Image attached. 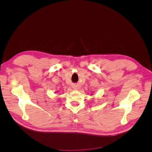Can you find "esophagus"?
<instances>
[{
	"label": "esophagus",
	"instance_id": "esophagus-1",
	"mask_svg": "<svg viewBox=\"0 0 152 152\" xmlns=\"http://www.w3.org/2000/svg\"><path fill=\"white\" fill-rule=\"evenodd\" d=\"M73 88H74L75 89H79V87H78V86H75V87H73Z\"/></svg>",
	"mask_w": 152,
	"mask_h": 152
}]
</instances>
